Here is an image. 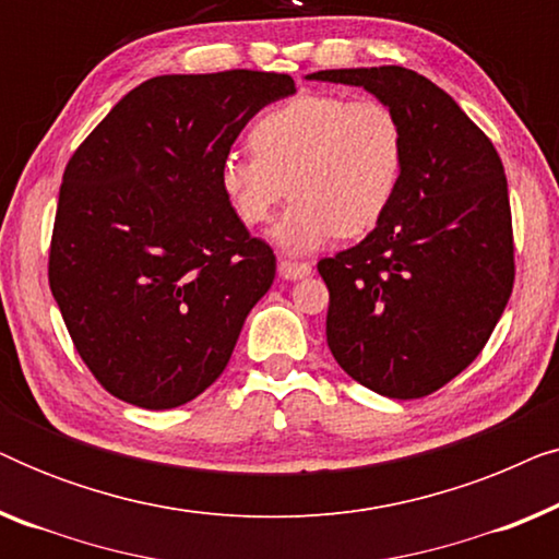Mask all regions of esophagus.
<instances>
[{"instance_id":"34e87169","label":"esophagus","mask_w":559,"mask_h":559,"mask_svg":"<svg viewBox=\"0 0 559 559\" xmlns=\"http://www.w3.org/2000/svg\"><path fill=\"white\" fill-rule=\"evenodd\" d=\"M277 272L282 280H302L312 272V266L308 262H289V259H280Z\"/></svg>"}]
</instances>
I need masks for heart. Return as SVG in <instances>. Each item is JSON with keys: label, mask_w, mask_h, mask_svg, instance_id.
Listing matches in <instances>:
<instances>
[{"label": "heart", "mask_w": 559, "mask_h": 559, "mask_svg": "<svg viewBox=\"0 0 559 559\" xmlns=\"http://www.w3.org/2000/svg\"><path fill=\"white\" fill-rule=\"evenodd\" d=\"M247 152H226L216 180L234 216L264 226L293 198L272 239L287 254H310L335 236L369 234L396 201L407 136L377 98L300 94L259 114Z\"/></svg>", "instance_id": "b5f03b06"}]
</instances>
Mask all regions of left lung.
<instances>
[{
    "mask_svg": "<svg viewBox=\"0 0 559 559\" xmlns=\"http://www.w3.org/2000/svg\"><path fill=\"white\" fill-rule=\"evenodd\" d=\"M310 81L361 86L404 127L407 165L384 221L320 259L328 348L350 379L419 400L491 338L514 287V236L499 152L440 86L409 68H338Z\"/></svg>",
    "mask_w": 559,
    "mask_h": 559,
    "instance_id": "8db88e82",
    "label": "left lung"
}]
</instances>
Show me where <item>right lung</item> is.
I'll return each instance as SVG.
<instances>
[{
	"label": "right lung",
	"instance_id": "1",
	"mask_svg": "<svg viewBox=\"0 0 559 559\" xmlns=\"http://www.w3.org/2000/svg\"><path fill=\"white\" fill-rule=\"evenodd\" d=\"M293 94L287 73L157 75L68 159L48 280L117 400L173 409L224 373L277 259L234 216L216 167L259 109Z\"/></svg>",
	"mask_w": 559,
	"mask_h": 559
}]
</instances>
